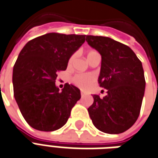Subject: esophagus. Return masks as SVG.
<instances>
[{
  "label": "esophagus",
  "instance_id": "obj_1",
  "mask_svg": "<svg viewBox=\"0 0 158 158\" xmlns=\"http://www.w3.org/2000/svg\"><path fill=\"white\" fill-rule=\"evenodd\" d=\"M85 95H86V93H84L83 91H81V96L84 97V96H85Z\"/></svg>",
  "mask_w": 158,
  "mask_h": 158
}]
</instances>
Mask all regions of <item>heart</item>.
<instances>
[{"instance_id":"b5f03b06","label":"heart","mask_w":158,"mask_h":158,"mask_svg":"<svg viewBox=\"0 0 158 158\" xmlns=\"http://www.w3.org/2000/svg\"><path fill=\"white\" fill-rule=\"evenodd\" d=\"M93 52V51H92ZM92 52L88 53V55ZM75 55H72L70 60H69V65H71L72 61L74 60ZM95 77L94 76L91 74H77L74 77L72 78V81L75 85H77L78 87H80L81 89H87L90 87L91 85L94 82Z\"/></svg>"}]
</instances>
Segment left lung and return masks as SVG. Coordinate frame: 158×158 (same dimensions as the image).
<instances>
[{
    "mask_svg": "<svg viewBox=\"0 0 158 158\" xmlns=\"http://www.w3.org/2000/svg\"><path fill=\"white\" fill-rule=\"evenodd\" d=\"M86 41L101 55L98 83L107 89L103 98L93 96L91 119L104 133H123L140 114L146 87L142 64L130 47L110 38L87 35Z\"/></svg>",
    "mask_w": 158,
    "mask_h": 158,
    "instance_id": "8db88e82",
    "label": "left lung"
}]
</instances>
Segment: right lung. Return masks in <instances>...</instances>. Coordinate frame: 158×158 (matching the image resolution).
Listing matches in <instances>:
<instances>
[{
  "label": "right lung",
  "mask_w": 158,
  "mask_h": 158,
  "mask_svg": "<svg viewBox=\"0 0 158 158\" xmlns=\"http://www.w3.org/2000/svg\"><path fill=\"white\" fill-rule=\"evenodd\" d=\"M86 35L49 33L28 41L19 53L12 74L14 98L28 125L42 131L61 128L81 98L80 90L66 83L61 92L55 85L59 71Z\"/></svg>",
  "instance_id": "add662e5"
}]
</instances>
